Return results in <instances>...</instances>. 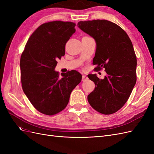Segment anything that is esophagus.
Here are the masks:
<instances>
[{
    "label": "esophagus",
    "instance_id": "obj_1",
    "mask_svg": "<svg viewBox=\"0 0 154 154\" xmlns=\"http://www.w3.org/2000/svg\"><path fill=\"white\" fill-rule=\"evenodd\" d=\"M88 77H87L85 75H83L82 76V82H85L87 80H88Z\"/></svg>",
    "mask_w": 154,
    "mask_h": 154
}]
</instances>
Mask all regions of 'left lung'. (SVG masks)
Returning <instances> with one entry per match:
<instances>
[{
  "label": "left lung",
  "mask_w": 154,
  "mask_h": 154,
  "mask_svg": "<svg viewBox=\"0 0 154 154\" xmlns=\"http://www.w3.org/2000/svg\"><path fill=\"white\" fill-rule=\"evenodd\" d=\"M77 26L95 40V70L104 68L107 74L103 79L88 75L96 85L88 95V103L101 114L115 113L127 101L136 83L137 59L132 42L122 27L109 20L80 21Z\"/></svg>",
  "instance_id": "1"
}]
</instances>
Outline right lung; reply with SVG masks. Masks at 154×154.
<instances>
[{
    "instance_id": "obj_1",
    "label": "right lung",
    "mask_w": 154,
    "mask_h": 154,
    "mask_svg": "<svg viewBox=\"0 0 154 154\" xmlns=\"http://www.w3.org/2000/svg\"><path fill=\"white\" fill-rule=\"evenodd\" d=\"M71 22L53 21L42 24L31 35L20 58L22 89L40 112L52 116L67 105L71 93L82 80L72 70L54 71L57 60L65 54V46L76 30Z\"/></svg>"
}]
</instances>
